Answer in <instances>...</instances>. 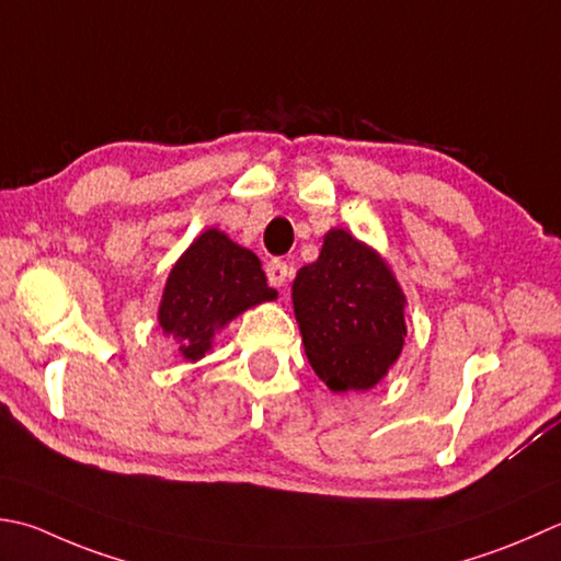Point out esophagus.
<instances>
[{"instance_id":"obj_1","label":"esophagus","mask_w":561,"mask_h":561,"mask_svg":"<svg viewBox=\"0 0 561 561\" xmlns=\"http://www.w3.org/2000/svg\"><path fill=\"white\" fill-rule=\"evenodd\" d=\"M267 279H270V284L272 287H287V279H289V267H287V262H282V260H272V262H267Z\"/></svg>"}]
</instances>
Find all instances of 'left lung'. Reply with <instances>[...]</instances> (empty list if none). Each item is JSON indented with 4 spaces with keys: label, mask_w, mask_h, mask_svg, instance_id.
I'll use <instances>...</instances> for the list:
<instances>
[{
    "label": "left lung",
    "mask_w": 561,
    "mask_h": 561,
    "mask_svg": "<svg viewBox=\"0 0 561 561\" xmlns=\"http://www.w3.org/2000/svg\"><path fill=\"white\" fill-rule=\"evenodd\" d=\"M294 316L309 365L335 393L369 391L389 375L405 337V294L379 252L343 228L296 272Z\"/></svg>",
    "instance_id": "1"
}]
</instances>
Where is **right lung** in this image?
<instances>
[{
	"mask_svg": "<svg viewBox=\"0 0 561 561\" xmlns=\"http://www.w3.org/2000/svg\"><path fill=\"white\" fill-rule=\"evenodd\" d=\"M262 262L224 230L208 228L174 262L164 282L158 323L186 362L202 359L214 335L257 304L274 301Z\"/></svg>",
	"mask_w": 561,
	"mask_h": 561,
	"instance_id": "1",
	"label": "right lung"
}]
</instances>
